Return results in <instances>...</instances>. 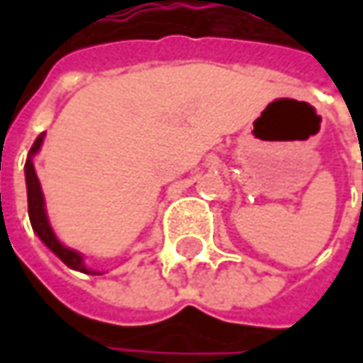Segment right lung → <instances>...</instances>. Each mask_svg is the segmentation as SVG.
Listing matches in <instances>:
<instances>
[{"label":"right lung","instance_id":"add662e5","mask_svg":"<svg viewBox=\"0 0 363 363\" xmlns=\"http://www.w3.org/2000/svg\"><path fill=\"white\" fill-rule=\"evenodd\" d=\"M43 136L45 134H39L29 151V157H27V164H25V179H27V199H29V218H31V227L39 235V240L56 254L67 267L75 269V271H82V273H96V271H90L86 264H84V258L82 254L62 246L58 242V238L54 235L52 227H50V220H48V214H45V203H43V193H41V184L35 174V166H33V155L39 151L41 143H43Z\"/></svg>","mask_w":363,"mask_h":363}]
</instances>
